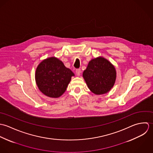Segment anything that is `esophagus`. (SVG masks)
Returning <instances> with one entry per match:
<instances>
[{
  "label": "esophagus",
  "mask_w": 153,
  "mask_h": 153,
  "mask_svg": "<svg viewBox=\"0 0 153 153\" xmlns=\"http://www.w3.org/2000/svg\"><path fill=\"white\" fill-rule=\"evenodd\" d=\"M80 73H81V70L79 69V68L76 69V75L78 76H79L80 75Z\"/></svg>",
  "instance_id": "1"
}]
</instances>
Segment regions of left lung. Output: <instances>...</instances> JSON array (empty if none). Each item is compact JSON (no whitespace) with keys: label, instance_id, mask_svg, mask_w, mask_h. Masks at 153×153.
Returning a JSON list of instances; mask_svg holds the SVG:
<instances>
[{"label":"left lung","instance_id":"left-lung-1","mask_svg":"<svg viewBox=\"0 0 153 153\" xmlns=\"http://www.w3.org/2000/svg\"><path fill=\"white\" fill-rule=\"evenodd\" d=\"M83 76L89 89L96 94H101L109 92L114 85L116 71L109 61L98 57L89 62Z\"/></svg>","mask_w":153,"mask_h":153}]
</instances>
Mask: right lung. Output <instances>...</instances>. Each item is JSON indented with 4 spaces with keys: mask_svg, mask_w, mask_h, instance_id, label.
<instances>
[{
    "mask_svg": "<svg viewBox=\"0 0 153 153\" xmlns=\"http://www.w3.org/2000/svg\"><path fill=\"white\" fill-rule=\"evenodd\" d=\"M74 73L62 61L51 57L42 61L35 73L36 85L40 91L50 97H59L65 91Z\"/></svg>",
    "mask_w": 153,
    "mask_h": 153,
    "instance_id": "obj_1",
    "label": "right lung"
}]
</instances>
